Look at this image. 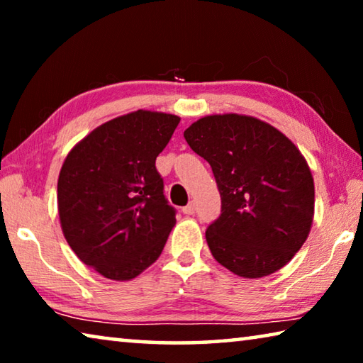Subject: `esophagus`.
<instances>
[{
	"mask_svg": "<svg viewBox=\"0 0 363 363\" xmlns=\"http://www.w3.org/2000/svg\"><path fill=\"white\" fill-rule=\"evenodd\" d=\"M182 213H184V214H194V213H195V205L192 203V201H190V203H189L187 206L182 208Z\"/></svg>",
	"mask_w": 363,
	"mask_h": 363,
	"instance_id": "obj_1",
	"label": "esophagus"
}]
</instances>
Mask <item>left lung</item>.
I'll return each instance as SVG.
<instances>
[{
  "label": "left lung",
  "mask_w": 363,
  "mask_h": 363,
  "mask_svg": "<svg viewBox=\"0 0 363 363\" xmlns=\"http://www.w3.org/2000/svg\"><path fill=\"white\" fill-rule=\"evenodd\" d=\"M213 169L220 216L206 242L220 266L261 279L286 266L309 235L314 177L284 133L248 115H208L184 131Z\"/></svg>",
  "instance_id": "8db88e82"
}]
</instances>
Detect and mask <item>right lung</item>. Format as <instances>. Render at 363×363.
Instances as JSON below:
<instances>
[{
    "label": "right lung",
    "mask_w": 363,
    "mask_h": 363,
    "mask_svg": "<svg viewBox=\"0 0 363 363\" xmlns=\"http://www.w3.org/2000/svg\"><path fill=\"white\" fill-rule=\"evenodd\" d=\"M181 118L136 110L97 126L65 157L57 181L60 227L78 259L106 279L138 277L176 224L155 160Z\"/></svg>",
    "instance_id": "obj_1"
}]
</instances>
